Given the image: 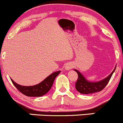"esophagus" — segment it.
<instances>
[{
    "instance_id": "esophagus-1",
    "label": "esophagus",
    "mask_w": 123,
    "mask_h": 123,
    "mask_svg": "<svg viewBox=\"0 0 123 123\" xmlns=\"http://www.w3.org/2000/svg\"><path fill=\"white\" fill-rule=\"evenodd\" d=\"M73 67H74V65H73L72 63H68L66 64L65 69H66V70H70V69H71L72 68H73Z\"/></svg>"
}]
</instances>
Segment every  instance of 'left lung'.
<instances>
[{
  "label": "left lung",
  "instance_id": "left-lung-1",
  "mask_svg": "<svg viewBox=\"0 0 123 123\" xmlns=\"http://www.w3.org/2000/svg\"><path fill=\"white\" fill-rule=\"evenodd\" d=\"M115 69H116V67L108 77L98 82H90L89 81H87L78 70L75 69V71L77 72L78 75V80L75 84L76 90L82 94H91V93L100 92L108 84Z\"/></svg>",
  "mask_w": 123,
  "mask_h": 123
}]
</instances>
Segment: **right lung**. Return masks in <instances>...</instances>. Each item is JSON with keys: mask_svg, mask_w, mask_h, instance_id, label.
Returning <instances> with one entry per match:
<instances>
[{"mask_svg": "<svg viewBox=\"0 0 123 123\" xmlns=\"http://www.w3.org/2000/svg\"><path fill=\"white\" fill-rule=\"evenodd\" d=\"M60 73V70L55 72L39 84L33 86H23L18 84L11 79L14 86L21 93L29 97H40L45 95L49 92L53 84L55 77Z\"/></svg>", "mask_w": 123, "mask_h": 123, "instance_id": "right-lung-1", "label": "right lung"}]
</instances>
